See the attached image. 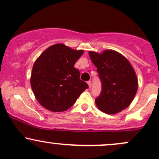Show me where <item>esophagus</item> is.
<instances>
[{"label":"esophagus","instance_id":"esophagus-1","mask_svg":"<svg viewBox=\"0 0 159 159\" xmlns=\"http://www.w3.org/2000/svg\"><path fill=\"white\" fill-rule=\"evenodd\" d=\"M88 83L89 87V88H92V82L89 80V81H88V83Z\"/></svg>","mask_w":159,"mask_h":159}]
</instances>
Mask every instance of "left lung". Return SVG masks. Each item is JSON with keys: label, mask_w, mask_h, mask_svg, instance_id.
<instances>
[{"label": "left lung", "mask_w": 159, "mask_h": 159, "mask_svg": "<svg viewBox=\"0 0 159 159\" xmlns=\"http://www.w3.org/2000/svg\"><path fill=\"white\" fill-rule=\"evenodd\" d=\"M89 54L102 83V91L95 98L97 107L106 114L118 113L129 106L137 91L134 68L124 56L114 51Z\"/></svg>", "instance_id": "obj_1"}]
</instances>
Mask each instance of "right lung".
<instances>
[{"mask_svg": "<svg viewBox=\"0 0 159 159\" xmlns=\"http://www.w3.org/2000/svg\"><path fill=\"white\" fill-rule=\"evenodd\" d=\"M83 51H76L63 44L49 47L39 56L32 67L31 86L35 98L52 111H64L89 88L80 79L74 67Z\"/></svg>", "mask_w": 159, "mask_h": 159, "instance_id": "right-lung-1", "label": "right lung"}]
</instances>
